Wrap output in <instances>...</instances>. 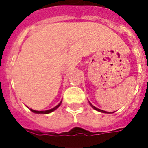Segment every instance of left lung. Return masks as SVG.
Wrapping results in <instances>:
<instances>
[{
	"label": "left lung",
	"instance_id": "obj_1",
	"mask_svg": "<svg viewBox=\"0 0 148 148\" xmlns=\"http://www.w3.org/2000/svg\"><path fill=\"white\" fill-rule=\"evenodd\" d=\"M89 103H90V105L91 106V107H92L93 109H95V110L100 112H103V113H113V112H106V111H104V110H101V109H97V108H96L95 106H93V105H92V104L90 102V101H89Z\"/></svg>",
	"mask_w": 148,
	"mask_h": 148
}]
</instances>
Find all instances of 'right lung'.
<instances>
[{
  "label": "right lung",
  "mask_w": 148,
  "mask_h": 148,
  "mask_svg": "<svg viewBox=\"0 0 148 148\" xmlns=\"http://www.w3.org/2000/svg\"><path fill=\"white\" fill-rule=\"evenodd\" d=\"M61 104H62V101H60V103H59L58 105H57L55 107H54L53 109H48V110H45V111H36V110H34V109H30V110L32 112H34V113H37V114H48V113H51V112H52L53 111H55V109H58Z\"/></svg>",
  "instance_id": "1"
}]
</instances>
